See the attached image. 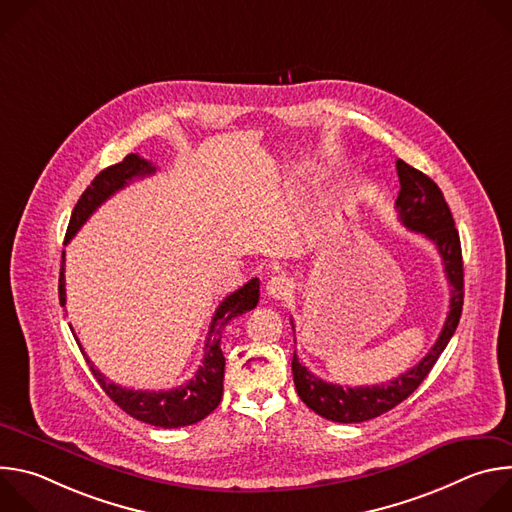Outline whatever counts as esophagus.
Here are the masks:
<instances>
[{"instance_id":"1","label":"esophagus","mask_w":512,"mask_h":512,"mask_svg":"<svg viewBox=\"0 0 512 512\" xmlns=\"http://www.w3.org/2000/svg\"><path fill=\"white\" fill-rule=\"evenodd\" d=\"M265 291H267V296L273 300H285L294 294V281L285 275H275L267 281Z\"/></svg>"}]
</instances>
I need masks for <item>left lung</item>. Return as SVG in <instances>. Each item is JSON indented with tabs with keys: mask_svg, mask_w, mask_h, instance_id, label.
Listing matches in <instances>:
<instances>
[{
	"mask_svg": "<svg viewBox=\"0 0 512 512\" xmlns=\"http://www.w3.org/2000/svg\"><path fill=\"white\" fill-rule=\"evenodd\" d=\"M397 176H399V196L395 200V208L399 212V221L415 233L425 235L440 251L444 261V271L450 283V312L444 322V328L437 336L435 344L429 352L415 364L413 369L399 375L397 379L371 385V387H342L334 383H326L310 373L298 360L294 352L291 358V371H294V383L300 399L318 415L338 421V423H360L391 411L401 401H405L429 375L433 364L446 350L450 338L454 336L462 306H464V265H462V245L460 235L454 225V216L450 206L437 188V184L425 176L423 172L411 168L403 160H397ZM294 328V320H291Z\"/></svg>",
	"mask_w": 512,
	"mask_h": 512,
	"instance_id": "1",
	"label": "left lung"
}]
</instances>
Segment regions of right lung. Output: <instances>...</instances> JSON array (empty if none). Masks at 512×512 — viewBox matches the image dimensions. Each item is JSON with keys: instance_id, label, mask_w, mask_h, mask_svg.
<instances>
[{"instance_id": "obj_1", "label": "right lung", "mask_w": 512, "mask_h": 512, "mask_svg": "<svg viewBox=\"0 0 512 512\" xmlns=\"http://www.w3.org/2000/svg\"><path fill=\"white\" fill-rule=\"evenodd\" d=\"M156 172V166L148 160L139 158L137 154H129L123 158V162L105 168L95 176L91 186L83 192L79 202L75 204V210H72L70 223L66 229L64 243H68L72 237L77 235V231L87 223V218L117 190L125 188L129 182L135 178L143 176H152ZM58 300L60 306L66 304V289H64V253H62V265H60V279H58ZM259 302V279L247 281L243 287L233 291L231 296H227L221 306L216 308L208 338L204 344V358H202V367H198L196 375L170 391H133L125 389L121 385H115L109 381L99 369H95V364L91 358H87L79 338L72 332V336L77 338V344L81 346V352L87 358V364L91 367L95 379L99 381L101 389L109 395V399L119 405L125 413L131 417L150 423L156 427L172 429V427H184L192 425L200 419H204L208 413H212L218 403L223 399V379H225V356L221 350V336L225 326L253 310ZM72 330V328H70Z\"/></svg>"}]
</instances>
